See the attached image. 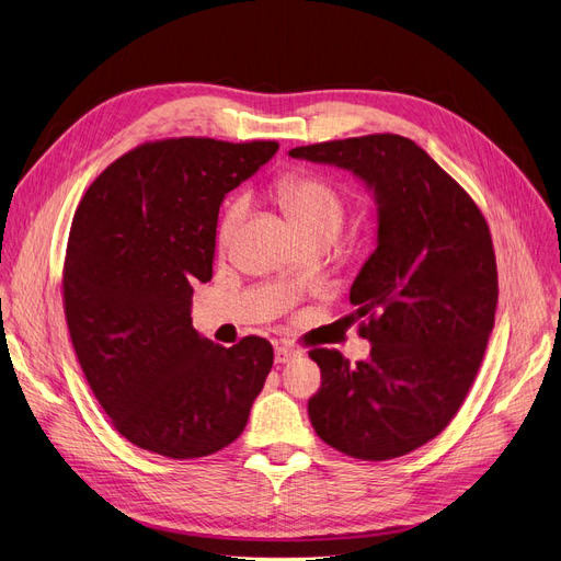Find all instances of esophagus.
<instances>
[{"mask_svg": "<svg viewBox=\"0 0 561 561\" xmlns=\"http://www.w3.org/2000/svg\"><path fill=\"white\" fill-rule=\"evenodd\" d=\"M300 355V352L296 350V347H290V345H275V362L277 364H288V362H293Z\"/></svg>", "mask_w": 561, "mask_h": 561, "instance_id": "34e87169", "label": "esophagus"}]
</instances>
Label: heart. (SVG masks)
Here are the masks:
<instances>
[{
	"instance_id": "heart-1",
	"label": "heart",
	"mask_w": 561,
	"mask_h": 561,
	"mask_svg": "<svg viewBox=\"0 0 561 561\" xmlns=\"http://www.w3.org/2000/svg\"><path fill=\"white\" fill-rule=\"evenodd\" d=\"M277 199L293 225L305 239L334 241L345 220V197L325 176L311 172H290L275 186ZM248 197L243 193L231 195L225 204L216 227L220 248L231 245L248 216Z\"/></svg>"
}]
</instances>
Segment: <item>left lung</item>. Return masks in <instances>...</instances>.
<instances>
[{
  "label": "left lung",
  "instance_id": "1",
  "mask_svg": "<svg viewBox=\"0 0 561 561\" xmlns=\"http://www.w3.org/2000/svg\"><path fill=\"white\" fill-rule=\"evenodd\" d=\"M293 159L355 172L377 202V248L350 288L370 341L352 366L313 347L316 434L339 453L385 461L425 446L463 404L482 364L497 305L489 225L423 147L370 134L296 147Z\"/></svg>",
  "mask_w": 561,
  "mask_h": 561
}]
</instances>
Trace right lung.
<instances>
[{
	"mask_svg": "<svg viewBox=\"0 0 561 561\" xmlns=\"http://www.w3.org/2000/svg\"><path fill=\"white\" fill-rule=\"evenodd\" d=\"M277 150L275 140L145 142L79 202L64 263L70 339L113 427L142 450L197 459L248 425L273 345L202 339L191 298L214 275L225 195Z\"/></svg>",
	"mask_w": 561,
	"mask_h": 561,
	"instance_id": "add662e5",
	"label": "right lung"
}]
</instances>
